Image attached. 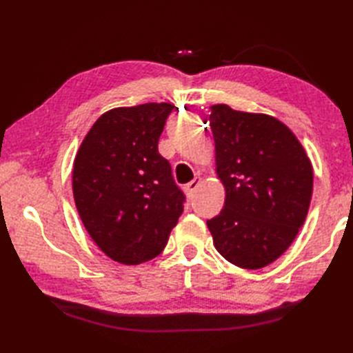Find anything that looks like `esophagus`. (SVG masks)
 <instances>
[{
  "instance_id": "obj_1",
  "label": "esophagus",
  "mask_w": 353,
  "mask_h": 353,
  "mask_svg": "<svg viewBox=\"0 0 353 353\" xmlns=\"http://www.w3.org/2000/svg\"><path fill=\"white\" fill-rule=\"evenodd\" d=\"M200 183H201V179H200V177H196V179H194V181H191L188 185L185 186V191H186V194H188V196H191V194L199 188Z\"/></svg>"
}]
</instances>
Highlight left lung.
Here are the masks:
<instances>
[{"label":"left lung","instance_id":"obj_1","mask_svg":"<svg viewBox=\"0 0 353 353\" xmlns=\"http://www.w3.org/2000/svg\"><path fill=\"white\" fill-rule=\"evenodd\" d=\"M215 172L226 199L208 221L215 249L239 268L258 270L288 249L312 196V165L297 137L274 117L214 104L209 115Z\"/></svg>","mask_w":353,"mask_h":353}]
</instances>
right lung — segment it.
<instances>
[{
	"label": "right lung",
	"mask_w": 353,
	"mask_h": 353,
	"mask_svg": "<svg viewBox=\"0 0 353 353\" xmlns=\"http://www.w3.org/2000/svg\"><path fill=\"white\" fill-rule=\"evenodd\" d=\"M174 104L115 108L97 119L72 165V194L89 236L124 265L156 258L183 211V194L157 152Z\"/></svg>",
	"instance_id": "1"
}]
</instances>
